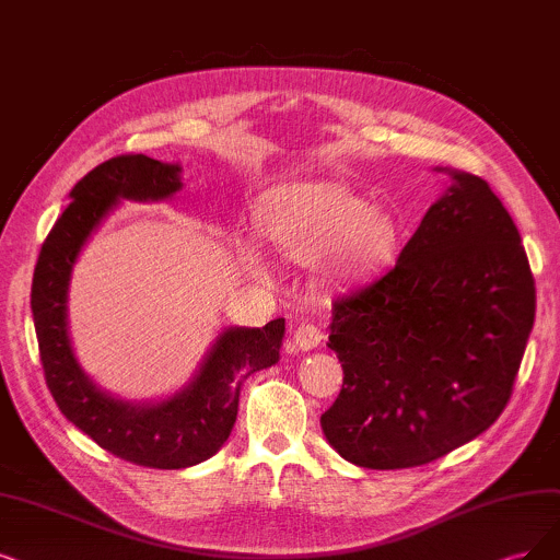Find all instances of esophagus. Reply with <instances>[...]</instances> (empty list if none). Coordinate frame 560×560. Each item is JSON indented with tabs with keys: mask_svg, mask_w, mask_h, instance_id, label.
Returning <instances> with one entry per match:
<instances>
[{
	"mask_svg": "<svg viewBox=\"0 0 560 560\" xmlns=\"http://www.w3.org/2000/svg\"><path fill=\"white\" fill-rule=\"evenodd\" d=\"M320 341H323V329L316 327L314 323H302V325L295 327L293 343H295L300 350H312V348H316Z\"/></svg>",
	"mask_w": 560,
	"mask_h": 560,
	"instance_id": "obj_1",
	"label": "esophagus"
}]
</instances>
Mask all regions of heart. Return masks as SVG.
I'll return each mask as SVG.
<instances>
[{"label": "heart", "instance_id": "b5f03b06", "mask_svg": "<svg viewBox=\"0 0 560 560\" xmlns=\"http://www.w3.org/2000/svg\"><path fill=\"white\" fill-rule=\"evenodd\" d=\"M260 228L267 242L293 262H314L335 246L327 267L337 277L374 272L399 246L397 221L335 179L281 186L267 198ZM252 260L260 265L256 254Z\"/></svg>", "mask_w": 560, "mask_h": 560}]
</instances>
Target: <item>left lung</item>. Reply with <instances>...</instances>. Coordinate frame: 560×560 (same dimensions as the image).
Wrapping results in <instances>:
<instances>
[{"label": "left lung", "instance_id": "1", "mask_svg": "<svg viewBox=\"0 0 560 560\" xmlns=\"http://www.w3.org/2000/svg\"><path fill=\"white\" fill-rule=\"evenodd\" d=\"M397 265L332 304L343 366L327 443L376 470L429 464L505 410L535 320L520 231L489 184L452 173Z\"/></svg>", "mask_w": 560, "mask_h": 560}]
</instances>
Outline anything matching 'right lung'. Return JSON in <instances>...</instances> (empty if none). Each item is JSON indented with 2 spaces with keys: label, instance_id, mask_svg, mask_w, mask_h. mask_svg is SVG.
Instances as JSON below:
<instances>
[{
  "label": "right lung",
  "instance_id": "right-lung-1",
  "mask_svg": "<svg viewBox=\"0 0 560 560\" xmlns=\"http://www.w3.org/2000/svg\"><path fill=\"white\" fill-rule=\"evenodd\" d=\"M182 186L177 165L144 154L98 163L71 191L34 267L32 316L50 395L69 422L115 457L148 468L196 466L228 441L237 420L240 385L279 360L283 318L233 327L219 337L196 381L168 401H117L82 374L67 335V288L78 252L117 198L161 200Z\"/></svg>",
  "mask_w": 560,
  "mask_h": 560
}]
</instances>
